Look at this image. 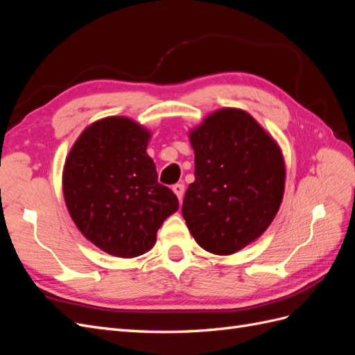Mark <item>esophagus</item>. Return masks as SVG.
Returning <instances> with one entry per match:
<instances>
[{"label":"esophagus","instance_id":"obj_1","mask_svg":"<svg viewBox=\"0 0 355 355\" xmlns=\"http://www.w3.org/2000/svg\"><path fill=\"white\" fill-rule=\"evenodd\" d=\"M173 192L175 194L178 196V198H179V201L182 202V200H184V194H185V185L184 184H176V185H173Z\"/></svg>","mask_w":355,"mask_h":355}]
</instances>
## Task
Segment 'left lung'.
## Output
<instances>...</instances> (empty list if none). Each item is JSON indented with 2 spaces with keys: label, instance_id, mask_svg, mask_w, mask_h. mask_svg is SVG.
<instances>
[{
  "label": "left lung",
  "instance_id": "8db88e82",
  "mask_svg": "<svg viewBox=\"0 0 355 355\" xmlns=\"http://www.w3.org/2000/svg\"><path fill=\"white\" fill-rule=\"evenodd\" d=\"M196 180L182 214L200 247L214 254L239 252L270 227L284 194L282 149L243 110L223 108L189 132Z\"/></svg>",
  "mask_w": 355,
  "mask_h": 355
}]
</instances>
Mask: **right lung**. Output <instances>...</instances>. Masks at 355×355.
Wrapping results in <instances>:
<instances>
[{
    "instance_id": "right-lung-1",
    "label": "right lung",
    "mask_w": 355,
    "mask_h": 355,
    "mask_svg": "<svg viewBox=\"0 0 355 355\" xmlns=\"http://www.w3.org/2000/svg\"><path fill=\"white\" fill-rule=\"evenodd\" d=\"M149 137L130 118H102L80 135L63 167V197L73 223L116 257L146 253L158 228L179 209L178 197L158 184L146 154Z\"/></svg>"
}]
</instances>
